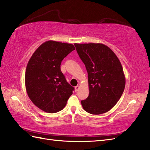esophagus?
<instances>
[{
	"label": "esophagus",
	"mask_w": 150,
	"mask_h": 150,
	"mask_svg": "<svg viewBox=\"0 0 150 150\" xmlns=\"http://www.w3.org/2000/svg\"><path fill=\"white\" fill-rule=\"evenodd\" d=\"M79 88H80V86H79V85L76 86L75 87V91H77L79 90Z\"/></svg>",
	"instance_id": "obj_1"
}]
</instances>
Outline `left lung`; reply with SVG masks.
I'll use <instances>...</instances> for the list:
<instances>
[{"mask_svg":"<svg viewBox=\"0 0 150 150\" xmlns=\"http://www.w3.org/2000/svg\"><path fill=\"white\" fill-rule=\"evenodd\" d=\"M74 45L88 75L89 95L81 101L82 108L93 115L106 113L115 106L125 88L126 78L120 60L104 44Z\"/></svg>","mask_w":150,"mask_h":150,"instance_id":"obj_1","label":"left lung"}]
</instances>
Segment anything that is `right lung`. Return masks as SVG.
Instances as JSON below:
<instances>
[{"label":"right lung","instance_id":"1","mask_svg":"<svg viewBox=\"0 0 150 150\" xmlns=\"http://www.w3.org/2000/svg\"><path fill=\"white\" fill-rule=\"evenodd\" d=\"M75 50L72 44L47 40L31 55L26 69L25 85L30 100L41 110L58 112L73 94L74 88L66 82L60 64Z\"/></svg>","mask_w":150,"mask_h":150}]
</instances>
